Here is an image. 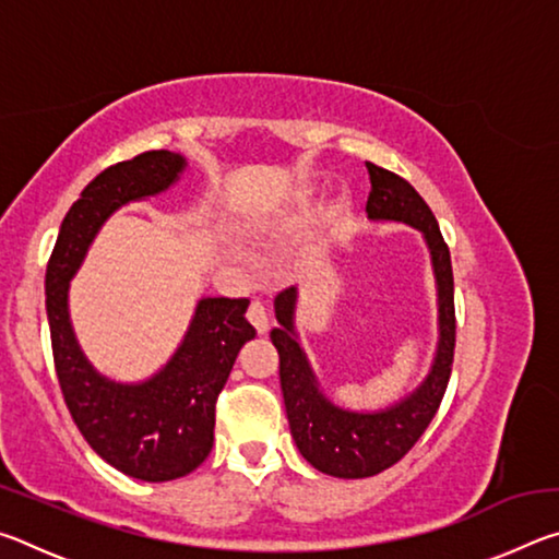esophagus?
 <instances>
[{
    "instance_id": "1",
    "label": "esophagus",
    "mask_w": 559,
    "mask_h": 559,
    "mask_svg": "<svg viewBox=\"0 0 559 559\" xmlns=\"http://www.w3.org/2000/svg\"><path fill=\"white\" fill-rule=\"evenodd\" d=\"M246 318L249 323L259 330V333H266L269 330V310L263 306V300H251L249 310H246Z\"/></svg>"
}]
</instances>
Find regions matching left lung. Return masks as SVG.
<instances>
[{
  "label": "left lung",
  "mask_w": 559,
  "mask_h": 559,
  "mask_svg": "<svg viewBox=\"0 0 559 559\" xmlns=\"http://www.w3.org/2000/svg\"><path fill=\"white\" fill-rule=\"evenodd\" d=\"M367 173L372 185L365 206L367 216L372 222L409 224L427 239L439 296V345L427 380L412 394L380 412H349L323 394L306 353L298 345L293 328L296 288L278 293L273 300L278 328L271 330V343L278 349L281 392L290 433L302 459L335 478L377 476L409 453L439 412L456 347L451 253L439 231L437 216L404 177L372 163H367Z\"/></svg>",
  "instance_id": "left-lung-1"
}]
</instances>
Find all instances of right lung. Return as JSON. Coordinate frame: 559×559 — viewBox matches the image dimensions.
Instances as JSON below:
<instances>
[{
	"label": "right lung",
	"instance_id": "obj_1",
	"mask_svg": "<svg viewBox=\"0 0 559 559\" xmlns=\"http://www.w3.org/2000/svg\"><path fill=\"white\" fill-rule=\"evenodd\" d=\"M185 157L150 150L93 179L63 216L46 266V313L63 402L91 449L126 476L163 484L202 466L214 447V412L239 349L257 330L249 298H202L173 359L140 384H120L93 370L69 320V281L91 241L122 204L175 185Z\"/></svg>",
	"mask_w": 559,
	"mask_h": 559
}]
</instances>
